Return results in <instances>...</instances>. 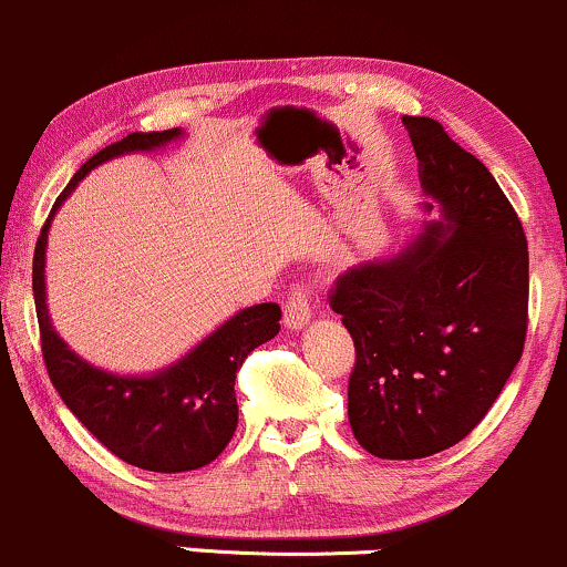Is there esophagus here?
<instances>
[{"label": "esophagus", "mask_w": 567, "mask_h": 567, "mask_svg": "<svg viewBox=\"0 0 567 567\" xmlns=\"http://www.w3.org/2000/svg\"><path fill=\"white\" fill-rule=\"evenodd\" d=\"M310 316H313V308H310V291L297 284L295 289L289 291V300H286V316H284L286 327L289 329L308 327Z\"/></svg>", "instance_id": "esophagus-1"}]
</instances>
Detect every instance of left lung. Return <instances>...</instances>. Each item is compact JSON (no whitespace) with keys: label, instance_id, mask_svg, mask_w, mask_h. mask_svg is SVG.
<instances>
[{"label":"left lung","instance_id":"1","mask_svg":"<svg viewBox=\"0 0 567 567\" xmlns=\"http://www.w3.org/2000/svg\"><path fill=\"white\" fill-rule=\"evenodd\" d=\"M402 123L442 221L329 291L355 348L348 421L388 461L442 453L487 415L523 355L530 286L523 221L493 174L436 120Z\"/></svg>","mask_w":567,"mask_h":567}]
</instances>
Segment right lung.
Instances as JSON below:
<instances>
[{"instance_id":"1","label":"right lung","mask_w":567,"mask_h":567,"mask_svg":"<svg viewBox=\"0 0 567 567\" xmlns=\"http://www.w3.org/2000/svg\"><path fill=\"white\" fill-rule=\"evenodd\" d=\"M179 136V128L128 133L82 165L44 221L31 270L42 359L63 404L112 455L161 474L206 466L230 444L238 425L235 374L254 348L278 334L281 308L276 302H262L240 310L184 359L150 378L112 374L82 361L50 323L44 302V249L50 219L87 171L128 152L161 150Z\"/></svg>"}]
</instances>
